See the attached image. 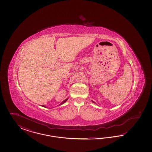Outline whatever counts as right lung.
<instances>
[{
    "instance_id": "right-lung-1",
    "label": "right lung",
    "mask_w": 152,
    "mask_h": 152,
    "mask_svg": "<svg viewBox=\"0 0 152 152\" xmlns=\"http://www.w3.org/2000/svg\"><path fill=\"white\" fill-rule=\"evenodd\" d=\"M68 100V99H66V100H64V101H63L61 104H60V105H61V104H64V102H65V101H66ZM43 107H45V106H44V105H43Z\"/></svg>"
}]
</instances>
